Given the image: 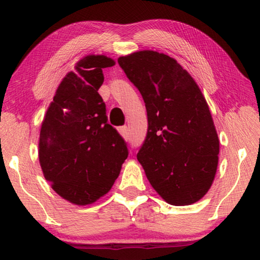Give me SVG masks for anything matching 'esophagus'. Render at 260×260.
<instances>
[{"label": "esophagus", "instance_id": "esophagus-1", "mask_svg": "<svg viewBox=\"0 0 260 260\" xmlns=\"http://www.w3.org/2000/svg\"><path fill=\"white\" fill-rule=\"evenodd\" d=\"M119 131H120V133L124 135V136H128V128H127V126H122V127H120L119 128Z\"/></svg>", "mask_w": 260, "mask_h": 260}]
</instances>
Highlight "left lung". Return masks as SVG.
Here are the masks:
<instances>
[{
  "instance_id": "left-lung-1",
  "label": "left lung",
  "mask_w": 260,
  "mask_h": 260,
  "mask_svg": "<svg viewBox=\"0 0 260 260\" xmlns=\"http://www.w3.org/2000/svg\"><path fill=\"white\" fill-rule=\"evenodd\" d=\"M118 64L146 103L148 131L138 159L149 182L169 204L200 201L217 172L219 140L199 86L157 51L134 52Z\"/></svg>"
}]
</instances>
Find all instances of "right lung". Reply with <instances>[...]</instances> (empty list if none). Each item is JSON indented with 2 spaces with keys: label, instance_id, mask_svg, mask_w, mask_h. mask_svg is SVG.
Returning <instances> with one entry per match:
<instances>
[{
  "label": "right lung",
  "instance_id": "obj_1",
  "mask_svg": "<svg viewBox=\"0 0 260 260\" xmlns=\"http://www.w3.org/2000/svg\"><path fill=\"white\" fill-rule=\"evenodd\" d=\"M105 56L79 61L57 88L42 122L39 159L46 180L63 199L77 205L94 203L111 189L128 156L126 141L108 122L99 94Z\"/></svg>",
  "mask_w": 260,
  "mask_h": 260
}]
</instances>
